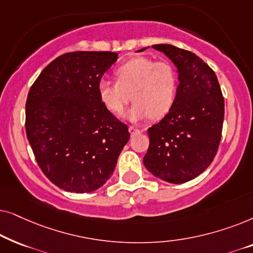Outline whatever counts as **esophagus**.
Here are the masks:
<instances>
[{"label": "esophagus", "instance_id": "esophagus-1", "mask_svg": "<svg viewBox=\"0 0 253 253\" xmlns=\"http://www.w3.org/2000/svg\"><path fill=\"white\" fill-rule=\"evenodd\" d=\"M129 132L131 134V137H133V136H137V134H139L141 131L139 129H136L134 126H129Z\"/></svg>", "mask_w": 253, "mask_h": 253}]
</instances>
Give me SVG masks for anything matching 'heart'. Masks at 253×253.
I'll return each instance as SVG.
<instances>
[{
    "instance_id": "1",
    "label": "heart",
    "mask_w": 253,
    "mask_h": 253,
    "mask_svg": "<svg viewBox=\"0 0 253 253\" xmlns=\"http://www.w3.org/2000/svg\"><path fill=\"white\" fill-rule=\"evenodd\" d=\"M115 77L116 82L101 79L98 84L100 101L114 115L124 112L130 98L133 105L126 117L134 123L164 117L174 105L177 74L168 62L133 57L116 69Z\"/></svg>"
}]
</instances>
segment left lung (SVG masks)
<instances>
[{
  "instance_id": "obj_1",
  "label": "left lung",
  "mask_w": 253,
  "mask_h": 253,
  "mask_svg": "<svg viewBox=\"0 0 253 253\" xmlns=\"http://www.w3.org/2000/svg\"><path fill=\"white\" fill-rule=\"evenodd\" d=\"M152 48L174 63L179 84L171 109L147 131L150 146L143 161L155 177L181 184L212 164L222 133L224 100L216 75L196 54L167 43Z\"/></svg>"
}]
</instances>
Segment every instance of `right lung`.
Returning a JSON list of instances; mask_svg holds the SVG:
<instances>
[{"mask_svg": "<svg viewBox=\"0 0 253 253\" xmlns=\"http://www.w3.org/2000/svg\"><path fill=\"white\" fill-rule=\"evenodd\" d=\"M112 51H74L47 65L26 100V136L48 179L64 191L91 192L112 176L130 138L100 101L98 84L117 61Z\"/></svg>", "mask_w": 253, "mask_h": 253, "instance_id": "add662e5", "label": "right lung"}]
</instances>
